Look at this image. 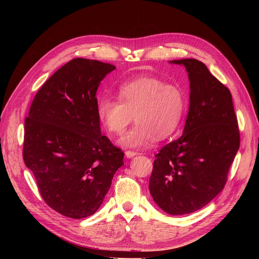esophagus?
I'll list each match as a JSON object with an SVG mask.
<instances>
[{
    "label": "esophagus",
    "mask_w": 259,
    "mask_h": 259,
    "mask_svg": "<svg viewBox=\"0 0 259 259\" xmlns=\"http://www.w3.org/2000/svg\"><path fill=\"white\" fill-rule=\"evenodd\" d=\"M137 154H138V153L134 152V151H126V152H125V155H126L128 158H131V157L135 156Z\"/></svg>",
    "instance_id": "34e87169"
}]
</instances>
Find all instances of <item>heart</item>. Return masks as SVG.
Wrapping results in <instances>:
<instances>
[{
	"label": "heart",
	"mask_w": 259,
	"mask_h": 259,
	"mask_svg": "<svg viewBox=\"0 0 259 259\" xmlns=\"http://www.w3.org/2000/svg\"><path fill=\"white\" fill-rule=\"evenodd\" d=\"M118 99L103 98L98 104V117L113 134H121L133 119L137 124L120 140L129 148L150 145L155 135L164 139L178 129L186 95L182 87L167 84L157 76H140L119 85Z\"/></svg>",
	"instance_id": "obj_1"
}]
</instances>
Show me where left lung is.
<instances>
[{
	"label": "left lung",
	"mask_w": 259,
	"mask_h": 259,
	"mask_svg": "<svg viewBox=\"0 0 259 259\" xmlns=\"http://www.w3.org/2000/svg\"><path fill=\"white\" fill-rule=\"evenodd\" d=\"M185 66L190 105L183 135L155 154L149 190L170 215L193 213L224 189L239 149L237 117L230 90L195 59L171 61Z\"/></svg>",
	"instance_id": "1"
}]
</instances>
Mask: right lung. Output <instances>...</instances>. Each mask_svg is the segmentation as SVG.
I'll list each match as a JSON object with an SVG mask.
<instances>
[{"mask_svg": "<svg viewBox=\"0 0 259 259\" xmlns=\"http://www.w3.org/2000/svg\"><path fill=\"white\" fill-rule=\"evenodd\" d=\"M115 66L73 59L35 94L25 119L23 158L47 205L70 219L98 211L124 152L102 135L97 90Z\"/></svg>", "mask_w": 259, "mask_h": 259, "instance_id": "right-lung-1", "label": "right lung"}]
</instances>
